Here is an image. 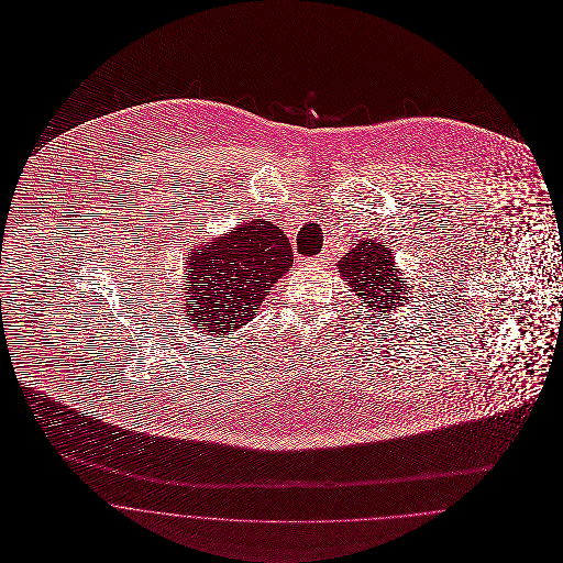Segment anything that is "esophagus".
I'll use <instances>...</instances> for the list:
<instances>
[{
	"label": "esophagus",
	"instance_id": "obj_1",
	"mask_svg": "<svg viewBox=\"0 0 563 563\" xmlns=\"http://www.w3.org/2000/svg\"><path fill=\"white\" fill-rule=\"evenodd\" d=\"M322 264H324L322 257H308L306 260V266H322Z\"/></svg>",
	"mask_w": 563,
	"mask_h": 563
}]
</instances>
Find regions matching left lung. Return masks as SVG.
I'll return each instance as SVG.
<instances>
[{"label":"left lung","instance_id":"1","mask_svg":"<svg viewBox=\"0 0 563 563\" xmlns=\"http://www.w3.org/2000/svg\"><path fill=\"white\" fill-rule=\"evenodd\" d=\"M340 275L353 288V292L364 301V308L371 312L364 319L375 324V314L384 312V319H390L393 310L407 306V284L395 266V249L388 242L360 241L340 262ZM362 312H357L360 317ZM364 321V322H366Z\"/></svg>","mask_w":563,"mask_h":563}]
</instances>
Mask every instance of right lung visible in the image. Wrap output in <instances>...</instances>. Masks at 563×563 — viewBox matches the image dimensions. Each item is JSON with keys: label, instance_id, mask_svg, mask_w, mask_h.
I'll use <instances>...</instances> for the list:
<instances>
[{"label": "right lung", "instance_id": "1", "mask_svg": "<svg viewBox=\"0 0 563 563\" xmlns=\"http://www.w3.org/2000/svg\"><path fill=\"white\" fill-rule=\"evenodd\" d=\"M186 317L195 333L228 338L255 317L257 306L292 266L286 234L264 219H253L195 246L188 255Z\"/></svg>", "mask_w": 563, "mask_h": 563}]
</instances>
